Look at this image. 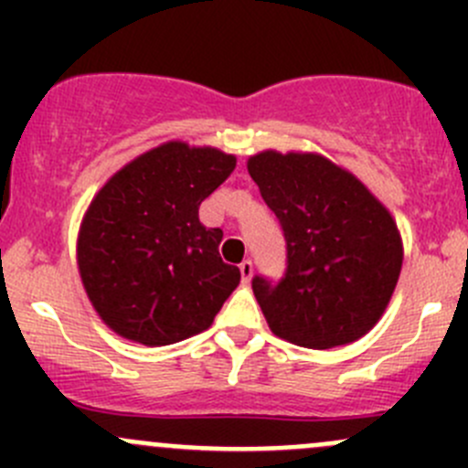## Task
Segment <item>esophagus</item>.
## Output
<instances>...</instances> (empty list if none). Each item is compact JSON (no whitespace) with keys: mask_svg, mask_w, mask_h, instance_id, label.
<instances>
[{"mask_svg":"<svg viewBox=\"0 0 468 468\" xmlns=\"http://www.w3.org/2000/svg\"><path fill=\"white\" fill-rule=\"evenodd\" d=\"M239 276H242V282L247 285V282H251L253 278V262L251 261H244L239 264Z\"/></svg>","mask_w":468,"mask_h":468,"instance_id":"1","label":"esophagus"}]
</instances>
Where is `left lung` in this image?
Returning <instances> with one entry per match:
<instances>
[{"mask_svg":"<svg viewBox=\"0 0 468 468\" xmlns=\"http://www.w3.org/2000/svg\"><path fill=\"white\" fill-rule=\"evenodd\" d=\"M247 169L287 242L278 285L253 278L276 337L305 348L365 337L389 305L403 267V238L378 197L317 151L264 149Z\"/></svg>","mask_w":468,"mask_h":468,"instance_id":"1","label":"left lung"}]
</instances>
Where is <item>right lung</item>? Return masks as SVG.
<instances>
[{"mask_svg": "<svg viewBox=\"0 0 468 468\" xmlns=\"http://www.w3.org/2000/svg\"><path fill=\"white\" fill-rule=\"evenodd\" d=\"M235 163L217 146L167 140L99 187L79 226L77 264L112 333L167 346L210 328L239 269L219 258L224 233L201 224L199 206Z\"/></svg>", "mask_w": 468, "mask_h": 468, "instance_id": "add662e5", "label": "right lung"}]
</instances>
